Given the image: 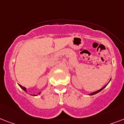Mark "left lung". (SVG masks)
<instances>
[{
    "label": "left lung",
    "mask_w": 124,
    "mask_h": 124,
    "mask_svg": "<svg viewBox=\"0 0 124 124\" xmlns=\"http://www.w3.org/2000/svg\"><path fill=\"white\" fill-rule=\"evenodd\" d=\"M106 86H104V87H102V88H101V89H99V90H98V91H95V92L93 93H91V94H90V95H93V94H96L97 93L100 92V91H102V89H104V87H106Z\"/></svg>",
    "instance_id": "1"
}]
</instances>
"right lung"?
I'll use <instances>...</instances> for the list:
<instances>
[{
  "label": "right lung",
  "instance_id": "obj_1",
  "mask_svg": "<svg viewBox=\"0 0 124 124\" xmlns=\"http://www.w3.org/2000/svg\"><path fill=\"white\" fill-rule=\"evenodd\" d=\"M20 85V87H21V88H22V89H23V90L25 91H26V87H24L22 86V85ZM39 94H40V93H39ZM34 96H35V94H34Z\"/></svg>",
  "mask_w": 124,
  "mask_h": 124
}]
</instances>
